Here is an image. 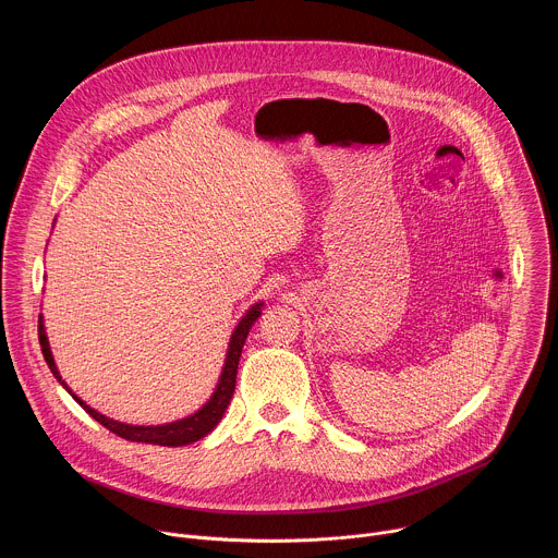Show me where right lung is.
I'll use <instances>...</instances> for the list:
<instances>
[{"label": "right lung", "instance_id": "add662e5", "mask_svg": "<svg viewBox=\"0 0 558 558\" xmlns=\"http://www.w3.org/2000/svg\"><path fill=\"white\" fill-rule=\"evenodd\" d=\"M54 225V222H52ZM263 313V302H256L247 308V313L241 317V323L235 325L229 344H227V353H225V364L218 377V384L214 388V392L209 395V400L194 411L192 415L170 422V424H158V426H134V424H123L117 420H110L106 415H101L99 411L90 409L82 397H76L72 392V388L61 379V373L54 364L52 351H50V342L46 336V327H44V315H39V344H41V353L46 357V364L50 368V373L54 375V379L72 395V400L82 407L93 420H97L101 426H106L108 430H112L114 435L128 439V441H141V444H156V446H187L194 444L198 439H203L205 435H209L218 422L222 420L231 397H233V388H235V373H238V362H241V353L245 347V340L254 327V323L258 320Z\"/></svg>", "mask_w": 558, "mask_h": 558}]
</instances>
